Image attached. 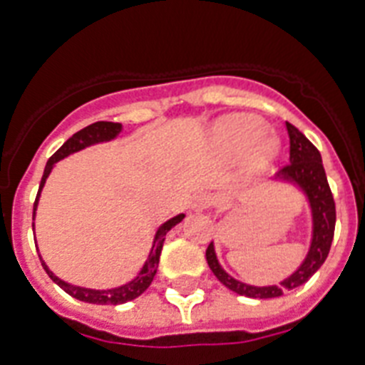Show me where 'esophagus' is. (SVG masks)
Segmentation results:
<instances>
[{"label": "esophagus", "mask_w": 365, "mask_h": 365, "mask_svg": "<svg viewBox=\"0 0 365 365\" xmlns=\"http://www.w3.org/2000/svg\"><path fill=\"white\" fill-rule=\"evenodd\" d=\"M212 202H214V200H212V197L208 193H197L193 199H191V208L197 212L206 210V208H210Z\"/></svg>", "instance_id": "obj_1"}]
</instances>
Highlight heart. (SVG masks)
Instances as JSON below:
<instances>
[{
    "label": "heart",
    "mask_w": 365,
    "mask_h": 365,
    "mask_svg": "<svg viewBox=\"0 0 365 365\" xmlns=\"http://www.w3.org/2000/svg\"><path fill=\"white\" fill-rule=\"evenodd\" d=\"M265 130V123L257 117L235 115L217 126L216 140L225 153H242L257 143L254 153L255 160H267L274 151V143L263 138Z\"/></svg>",
    "instance_id": "1"
}]
</instances>
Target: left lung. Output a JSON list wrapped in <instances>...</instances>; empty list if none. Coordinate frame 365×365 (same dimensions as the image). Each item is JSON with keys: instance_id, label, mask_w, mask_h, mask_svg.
<instances>
[{"instance_id": "8db88e82", "label": "left lung", "mask_w": 365, "mask_h": 365, "mask_svg": "<svg viewBox=\"0 0 365 365\" xmlns=\"http://www.w3.org/2000/svg\"><path fill=\"white\" fill-rule=\"evenodd\" d=\"M289 136V163L284 165L278 170V176L292 180L297 185L303 187L309 200H311L312 208V220H314V231H312V244L309 250L307 259L303 265L286 278L280 286H265V288H257V286H248L239 280H235L223 271L216 259V252L212 242L206 248V261L212 272L223 286H227L231 292L246 297H254V299H269V297H280L286 289L297 288L301 284H305L314 272L322 267L331 248V240H334L335 231V200L329 189L326 170H324L322 157L309 138L295 128L292 123L286 121Z\"/></svg>"}]
</instances>
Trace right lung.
<instances>
[{
  "mask_svg": "<svg viewBox=\"0 0 365 365\" xmlns=\"http://www.w3.org/2000/svg\"><path fill=\"white\" fill-rule=\"evenodd\" d=\"M121 130V123H111V121H98L93 123V125L85 126L79 132H76L73 136L68 140V142L62 145V148L56 151V153L47 160V166H45V172H43L41 183H39V191H37L36 202H34V216H36V206H37V199H39V193H41V187L45 185V180H47L48 172L53 170L54 163H58L60 159H64L66 155L73 153V151H79V149L87 148L91 143L96 142H106V140H111V138H115ZM183 214L180 216L172 217L166 223L160 225V229L155 235V242H153V250H151V254H149L148 261H145V265H143L142 272H140V277H136L132 282L125 284L121 288L115 289H87V288H77V286H71V284L64 282V280H60L58 277H54L53 272L48 271L47 265L41 261L43 269L47 271V274L51 277L53 282H56L60 288L64 289L66 294H70L71 297H76L79 301H85V303H94V305H121V303H126V301L136 299L138 295H142L145 289L149 288V284L153 282L155 272H157V267H159V255L160 250H163V242H165V235L170 231L176 223H180L183 220Z\"/></svg>",
  "mask_w": 365,
  "mask_h": 365,
  "instance_id": "right-lung-1",
  "label": "right lung"
}]
</instances>
